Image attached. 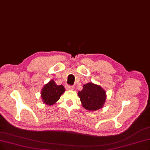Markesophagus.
Wrapping results in <instances>:
<instances>
[{
    "label": "esophagus",
    "mask_w": 150,
    "mask_h": 150,
    "mask_svg": "<svg viewBox=\"0 0 150 150\" xmlns=\"http://www.w3.org/2000/svg\"><path fill=\"white\" fill-rule=\"evenodd\" d=\"M66 88H67L68 91H73V90L74 89V86H68L67 85L66 86Z\"/></svg>",
    "instance_id": "34e87169"
}]
</instances>
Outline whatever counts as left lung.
<instances>
[{
	"mask_svg": "<svg viewBox=\"0 0 150 150\" xmlns=\"http://www.w3.org/2000/svg\"><path fill=\"white\" fill-rule=\"evenodd\" d=\"M77 95L82 106L88 111H97L102 108L106 99V92L100 86L88 82L83 86Z\"/></svg>",
	"mask_w": 150,
	"mask_h": 150,
	"instance_id": "left-lung-1",
	"label": "left lung"
}]
</instances>
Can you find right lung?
I'll use <instances>...</instances> for the list:
<instances>
[{
  "label": "right lung",
  "instance_id": "obj_1",
  "mask_svg": "<svg viewBox=\"0 0 150 150\" xmlns=\"http://www.w3.org/2000/svg\"><path fill=\"white\" fill-rule=\"evenodd\" d=\"M65 92L63 86H58L53 79L43 87L40 92V96L43 103L47 105H53L60 98L61 95Z\"/></svg>",
  "mask_w": 150,
  "mask_h": 150
}]
</instances>
